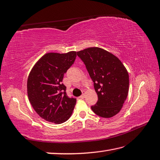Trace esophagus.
<instances>
[{
    "label": "esophagus",
    "mask_w": 160,
    "mask_h": 160,
    "mask_svg": "<svg viewBox=\"0 0 160 160\" xmlns=\"http://www.w3.org/2000/svg\"><path fill=\"white\" fill-rule=\"evenodd\" d=\"M84 94H85V92H84V91H83V92H82V95L80 96L79 97V98L80 99H83L84 98Z\"/></svg>",
    "instance_id": "obj_1"
}]
</instances>
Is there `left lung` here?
<instances>
[{"mask_svg":"<svg viewBox=\"0 0 160 160\" xmlns=\"http://www.w3.org/2000/svg\"><path fill=\"white\" fill-rule=\"evenodd\" d=\"M93 82L98 101L91 107L99 117L111 118L121 111L129 90V75L112 53L98 47L77 52Z\"/></svg>","mask_w":160,"mask_h":160,"instance_id":"1","label":"left lung"}]
</instances>
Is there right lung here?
I'll return each instance as SVG.
<instances>
[{
  "label": "right lung",
  "mask_w": 160,
  "mask_h": 160,
  "mask_svg": "<svg viewBox=\"0 0 160 160\" xmlns=\"http://www.w3.org/2000/svg\"><path fill=\"white\" fill-rule=\"evenodd\" d=\"M76 51L48 52L31 69L27 81L28 96L39 117L55 124L67 121L73 113L76 99L68 98L62 84L64 74L73 64Z\"/></svg>",
  "instance_id": "obj_1"
}]
</instances>
